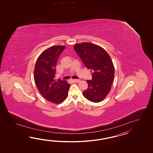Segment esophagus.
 I'll list each match as a JSON object with an SVG mask.
<instances>
[{"label":"esophagus","mask_w":153,"mask_h":153,"mask_svg":"<svg viewBox=\"0 0 153 153\" xmlns=\"http://www.w3.org/2000/svg\"><path fill=\"white\" fill-rule=\"evenodd\" d=\"M72 81L74 82H79L80 81V80L79 79H72Z\"/></svg>","instance_id":"1"}]
</instances>
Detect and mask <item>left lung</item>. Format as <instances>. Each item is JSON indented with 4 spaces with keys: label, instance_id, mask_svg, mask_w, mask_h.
Here are the masks:
<instances>
[{
    "label": "left lung",
    "instance_id": "obj_1",
    "mask_svg": "<svg viewBox=\"0 0 153 153\" xmlns=\"http://www.w3.org/2000/svg\"><path fill=\"white\" fill-rule=\"evenodd\" d=\"M74 49L87 68L91 69L92 78L87 80L88 88L82 94L88 101H102L111 90L114 78V67L107 52L100 46L90 42L76 44Z\"/></svg>",
    "mask_w": 153,
    "mask_h": 153
}]
</instances>
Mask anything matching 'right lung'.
Wrapping results in <instances>:
<instances>
[{"mask_svg":"<svg viewBox=\"0 0 153 153\" xmlns=\"http://www.w3.org/2000/svg\"><path fill=\"white\" fill-rule=\"evenodd\" d=\"M64 46H53L41 53L36 62L34 75L36 86L42 96L49 102L58 104L68 96L70 84L56 80V67Z\"/></svg>","mask_w":153,"mask_h":153,"instance_id":"right-lung-1","label":"right lung"}]
</instances>
